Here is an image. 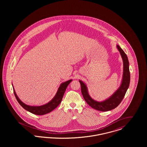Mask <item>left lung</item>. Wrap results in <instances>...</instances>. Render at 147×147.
Here are the masks:
<instances>
[{"label": "left lung", "instance_id": "obj_1", "mask_svg": "<svg viewBox=\"0 0 147 147\" xmlns=\"http://www.w3.org/2000/svg\"><path fill=\"white\" fill-rule=\"evenodd\" d=\"M117 48L120 52L123 62V75L120 87L110 98L102 102L95 101L89 95L86 85L81 80H79L81 85V91L85 101L92 109L96 110L107 111L115 109L122 101L129 87L130 83V72L128 57L125 52L119 45L117 46Z\"/></svg>", "mask_w": 147, "mask_h": 147}]
</instances>
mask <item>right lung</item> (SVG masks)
Segmentation results:
<instances>
[{
    "label": "right lung",
    "mask_w": 147,
    "mask_h": 147,
    "mask_svg": "<svg viewBox=\"0 0 147 147\" xmlns=\"http://www.w3.org/2000/svg\"><path fill=\"white\" fill-rule=\"evenodd\" d=\"M71 80H72L71 79L61 84L59 88H58V91L56 93V95L53 98L51 101H49V103L40 106H31L23 103L16 95V92L13 88L14 95L15 96V98H16L17 101L19 103V104L21 105L24 109L35 115H43L51 112L60 104V103L62 101L63 95L65 91V90L68 85L71 82Z\"/></svg>",
    "instance_id": "add662e5"
}]
</instances>
